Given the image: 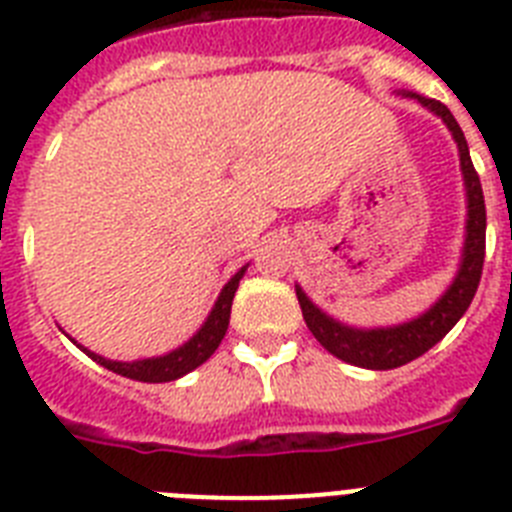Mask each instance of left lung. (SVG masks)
Wrapping results in <instances>:
<instances>
[{
    "instance_id": "8db88e82",
    "label": "left lung",
    "mask_w": 512,
    "mask_h": 512,
    "mask_svg": "<svg viewBox=\"0 0 512 512\" xmlns=\"http://www.w3.org/2000/svg\"><path fill=\"white\" fill-rule=\"evenodd\" d=\"M399 95L414 98L419 106L435 113L448 126L453 142L458 147V160H461L466 189V233L456 277L448 285V290L425 313H419L417 318H409L404 323H396V326H378V329H357V326H347V323L336 321V318L323 313L305 295L303 287L295 285L305 323H308L310 334L321 342V347L334 357H339L342 362L368 370L401 368V365L417 360V357L425 355L427 349L435 347L456 326L458 318L469 310L471 300L476 295V287H479V279H482L484 266L487 209H484L482 183H479V176H476L474 165H471L469 144H466L464 131H461L458 121L453 119V113L440 100L422 98V95L409 93V90H401Z\"/></svg>"
}]
</instances>
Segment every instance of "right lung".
<instances>
[{"label": "right lung", "instance_id": "obj_1", "mask_svg": "<svg viewBox=\"0 0 512 512\" xmlns=\"http://www.w3.org/2000/svg\"><path fill=\"white\" fill-rule=\"evenodd\" d=\"M246 269H248V264L240 266L238 272L227 279V285L222 287L220 298L214 300L207 321L202 323V329L196 331L189 342H183L181 347H176L173 352H168V355L121 362V360H108V357H103V355H95V352H90L87 347L77 344L74 339H72V342L77 344V347H80L87 357H93L98 365L113 370V373L124 375V378H131V381H142V383L178 381V378H183L186 373H191V370H196L199 365H204V362H207L209 357L214 355V349L220 347L222 339H225L227 323H230V308H233L235 290H238L240 279H243Z\"/></svg>", "mask_w": 512, "mask_h": 512}]
</instances>
